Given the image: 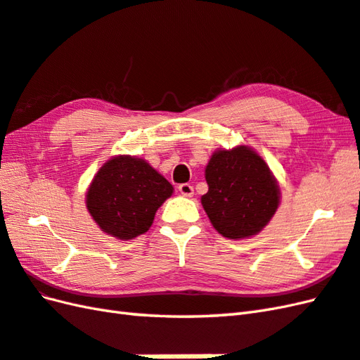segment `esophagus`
Returning <instances> with one entry per match:
<instances>
[{
	"instance_id": "esophagus-1",
	"label": "esophagus",
	"mask_w": 360,
	"mask_h": 360,
	"mask_svg": "<svg viewBox=\"0 0 360 360\" xmlns=\"http://www.w3.org/2000/svg\"><path fill=\"white\" fill-rule=\"evenodd\" d=\"M179 191H180V194L185 197H191L194 194V188H193V185H189V183H181V185H179Z\"/></svg>"
}]
</instances>
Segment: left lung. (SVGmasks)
Returning a JSON list of instances; mask_svg holds the SVG:
<instances>
[{"instance_id": "obj_1", "label": "left lung", "mask_w": 360, "mask_h": 360, "mask_svg": "<svg viewBox=\"0 0 360 360\" xmlns=\"http://www.w3.org/2000/svg\"><path fill=\"white\" fill-rule=\"evenodd\" d=\"M205 172L210 189L202 205L223 237H251L274 215L278 186L266 163L250 148L217 150Z\"/></svg>"}]
</instances>
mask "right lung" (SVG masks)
Returning a JSON list of instances; mask_svg holds the SVG:
<instances>
[{"mask_svg":"<svg viewBox=\"0 0 360 360\" xmlns=\"http://www.w3.org/2000/svg\"><path fill=\"white\" fill-rule=\"evenodd\" d=\"M172 185L145 160L120 155L103 165L87 189L86 205L105 233L120 240L145 234Z\"/></svg>","mask_w":360,"mask_h":360,"instance_id":"1","label":"right lung"}]
</instances>
